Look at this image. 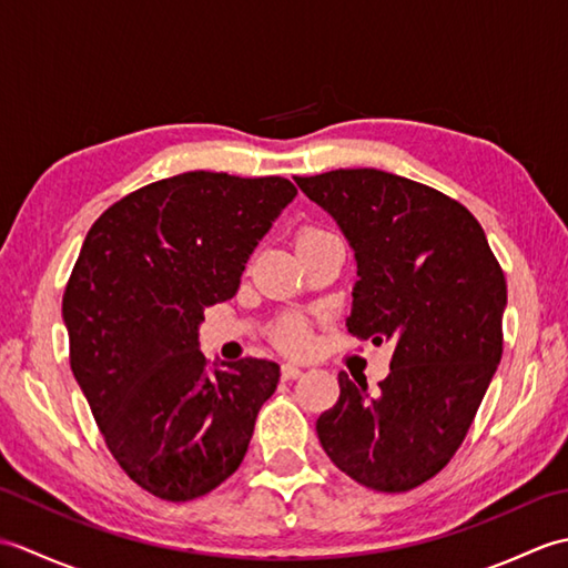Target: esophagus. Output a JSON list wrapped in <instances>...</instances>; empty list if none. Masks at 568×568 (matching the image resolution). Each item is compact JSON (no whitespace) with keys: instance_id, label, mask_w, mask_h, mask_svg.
<instances>
[{"instance_id":"1","label":"esophagus","mask_w":568,"mask_h":568,"mask_svg":"<svg viewBox=\"0 0 568 568\" xmlns=\"http://www.w3.org/2000/svg\"><path fill=\"white\" fill-rule=\"evenodd\" d=\"M300 376H303V368H297L293 364H283L281 366V378L283 381H297Z\"/></svg>"}]
</instances>
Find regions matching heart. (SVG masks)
I'll use <instances>...</instances> for the list:
<instances>
[{
    "mask_svg": "<svg viewBox=\"0 0 568 568\" xmlns=\"http://www.w3.org/2000/svg\"><path fill=\"white\" fill-rule=\"evenodd\" d=\"M329 232H324V229L315 226V224H305L297 229L295 234V246H305L312 244V241H317L322 236H327ZM271 339L273 344L281 348V352L287 354H305L307 348L312 346V327L305 317L300 315H285L281 322L275 324L273 332H271Z\"/></svg>",
    "mask_w": 568,
    "mask_h": 568,
    "instance_id": "heart-1",
    "label": "heart"
}]
</instances>
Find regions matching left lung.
<instances>
[{
  "label": "left lung",
  "instance_id": "8db88e82",
  "mask_svg": "<svg viewBox=\"0 0 568 568\" xmlns=\"http://www.w3.org/2000/svg\"><path fill=\"white\" fill-rule=\"evenodd\" d=\"M295 183L356 251L348 332L395 344L376 395L339 373V400L317 419L320 444L356 484L413 490L452 462L500 364L503 268L476 216L429 185L376 168Z\"/></svg>",
  "mask_w": 568,
  "mask_h": 568
}]
</instances>
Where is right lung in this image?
<instances>
[{
	"label": "right lung",
	"instance_id": "obj_1",
	"mask_svg": "<svg viewBox=\"0 0 568 568\" xmlns=\"http://www.w3.org/2000/svg\"><path fill=\"white\" fill-rule=\"evenodd\" d=\"M295 195L277 175L190 171L129 192L84 236L63 293L70 368L106 449L155 498L207 496L244 462L281 368L241 358L207 376L197 324Z\"/></svg>",
	"mask_w": 568,
	"mask_h": 568
}]
</instances>
